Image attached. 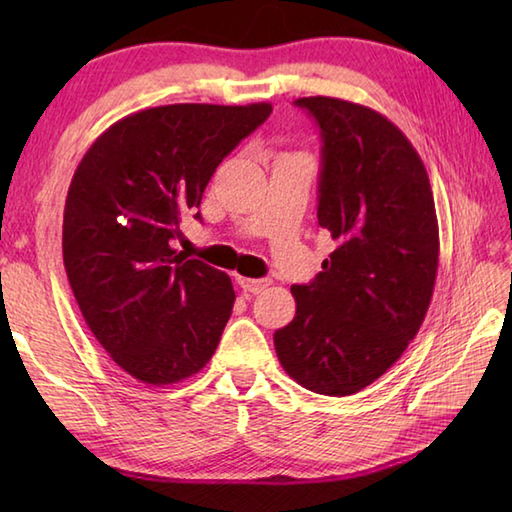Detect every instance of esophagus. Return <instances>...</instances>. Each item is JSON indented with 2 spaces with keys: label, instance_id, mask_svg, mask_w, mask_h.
Returning <instances> with one entry per match:
<instances>
[{
  "label": "esophagus",
  "instance_id": "obj_1",
  "mask_svg": "<svg viewBox=\"0 0 512 512\" xmlns=\"http://www.w3.org/2000/svg\"><path fill=\"white\" fill-rule=\"evenodd\" d=\"M237 284L242 286L246 292H253V295H257V292H264V290L270 286V279H248V277H237Z\"/></svg>",
  "mask_w": 512,
  "mask_h": 512
}]
</instances>
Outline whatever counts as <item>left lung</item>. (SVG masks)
<instances>
[{"label":"left lung","instance_id":"1","mask_svg":"<svg viewBox=\"0 0 512 512\" xmlns=\"http://www.w3.org/2000/svg\"><path fill=\"white\" fill-rule=\"evenodd\" d=\"M321 134L319 226L336 248L297 314L275 332L281 367L323 396H352L394 365L418 334L438 275V217L418 151L365 105L306 96Z\"/></svg>","mask_w":512,"mask_h":512}]
</instances>
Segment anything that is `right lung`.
<instances>
[{
  "instance_id": "add662e5",
  "label": "right lung",
  "mask_w": 512,
  "mask_h": 512,
  "mask_svg": "<svg viewBox=\"0 0 512 512\" xmlns=\"http://www.w3.org/2000/svg\"><path fill=\"white\" fill-rule=\"evenodd\" d=\"M270 112V103L140 110L105 129L74 171L63 211L70 288L96 341L147 385L198 374L220 343L231 277L173 242L220 162Z\"/></svg>"
}]
</instances>
